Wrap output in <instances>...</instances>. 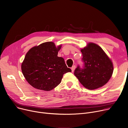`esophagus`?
<instances>
[{"label":"esophagus","instance_id":"obj_1","mask_svg":"<svg viewBox=\"0 0 128 128\" xmlns=\"http://www.w3.org/2000/svg\"><path fill=\"white\" fill-rule=\"evenodd\" d=\"M75 68H76V66H75V65H74V66H72V67L71 68V70H72V72H74Z\"/></svg>","mask_w":128,"mask_h":128}]
</instances>
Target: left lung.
I'll list each match as a JSON object with an SVG mask.
<instances>
[{"label": "left lung", "instance_id": "obj_1", "mask_svg": "<svg viewBox=\"0 0 128 128\" xmlns=\"http://www.w3.org/2000/svg\"><path fill=\"white\" fill-rule=\"evenodd\" d=\"M81 52L84 66L83 69L78 66L74 74L88 90L103 86L112 76L114 68L112 60L102 49L93 42H88Z\"/></svg>", "mask_w": 128, "mask_h": 128}]
</instances>
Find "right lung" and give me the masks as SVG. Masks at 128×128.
Wrapping results in <instances>:
<instances>
[{
  "instance_id": "1",
  "label": "right lung",
  "mask_w": 128,
  "mask_h": 128,
  "mask_svg": "<svg viewBox=\"0 0 128 128\" xmlns=\"http://www.w3.org/2000/svg\"><path fill=\"white\" fill-rule=\"evenodd\" d=\"M61 47L47 42L31 48L26 54L22 71L33 88L45 91L52 90L61 83L64 74L72 72L64 58L58 56Z\"/></svg>"
}]
</instances>
